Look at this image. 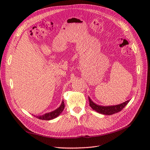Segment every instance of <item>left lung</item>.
Returning a JSON list of instances; mask_svg holds the SVG:
<instances>
[{
    "instance_id": "obj_1",
    "label": "left lung",
    "mask_w": 150,
    "mask_h": 150,
    "mask_svg": "<svg viewBox=\"0 0 150 150\" xmlns=\"http://www.w3.org/2000/svg\"><path fill=\"white\" fill-rule=\"evenodd\" d=\"M89 105L92 108L94 111H97L98 113L104 114V115H112L114 114H115L117 112H119L126 106L130 101V100H128L126 101L125 102H123V103L114 105V106H100L96 104L95 103L91 100L90 97H89Z\"/></svg>"
}]
</instances>
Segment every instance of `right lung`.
Here are the masks:
<instances>
[{
	"instance_id": "obj_1",
	"label": "right lung",
	"mask_w": 150,
	"mask_h": 150,
	"mask_svg": "<svg viewBox=\"0 0 150 150\" xmlns=\"http://www.w3.org/2000/svg\"><path fill=\"white\" fill-rule=\"evenodd\" d=\"M64 109V102L62 100L61 105L56 110H54V111L49 113H46L42 115H38V116L36 115L35 117H36V118H38V119H41V120H50L53 119H55V118L59 116V115H60V114L63 111Z\"/></svg>"
}]
</instances>
